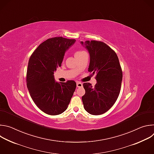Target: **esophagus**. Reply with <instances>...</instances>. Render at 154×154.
Here are the masks:
<instances>
[{"mask_svg": "<svg viewBox=\"0 0 154 154\" xmlns=\"http://www.w3.org/2000/svg\"><path fill=\"white\" fill-rule=\"evenodd\" d=\"M82 86H83V84H82V83H81V82H77V87H78V88H81V87H82Z\"/></svg>", "mask_w": 154, "mask_h": 154, "instance_id": "34e87169", "label": "esophagus"}]
</instances>
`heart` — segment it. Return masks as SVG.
Instances as JSON below:
<instances>
[{
    "label": "heart",
    "mask_w": 154,
    "mask_h": 154,
    "mask_svg": "<svg viewBox=\"0 0 154 154\" xmlns=\"http://www.w3.org/2000/svg\"><path fill=\"white\" fill-rule=\"evenodd\" d=\"M83 52H84V51H77V52H76L75 53V57H76V56H77V55L81 54L83 53Z\"/></svg>",
    "instance_id": "1"
}]
</instances>
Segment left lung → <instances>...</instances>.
I'll return each mask as SVG.
<instances>
[{
    "mask_svg": "<svg viewBox=\"0 0 154 154\" xmlns=\"http://www.w3.org/2000/svg\"><path fill=\"white\" fill-rule=\"evenodd\" d=\"M90 54L88 72L96 74L97 83L83 84L85 94L82 102L85 110L91 115L106 112L116 101L121 87L122 71L116 52L105 43L97 41H81Z\"/></svg>",
    "mask_w": 154,
    "mask_h": 154,
    "instance_id": "1",
    "label": "left lung"
}]
</instances>
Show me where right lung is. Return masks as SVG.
Here are the masks:
<instances>
[{
	"label": "right lung",
	"mask_w": 154,
	"mask_h": 154,
	"mask_svg": "<svg viewBox=\"0 0 154 154\" xmlns=\"http://www.w3.org/2000/svg\"><path fill=\"white\" fill-rule=\"evenodd\" d=\"M74 39L54 37L42 42L30 57L27 86L32 99L41 111L57 115L67 109L76 88L74 80L55 81L54 71L61 66L64 54Z\"/></svg>",
	"instance_id": "right-lung-1"
}]
</instances>
